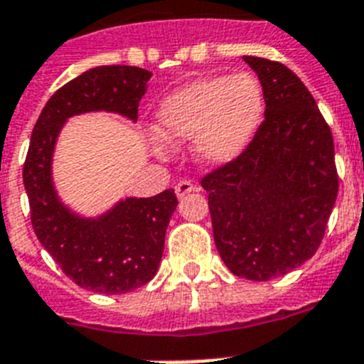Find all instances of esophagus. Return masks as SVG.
Wrapping results in <instances>:
<instances>
[{
    "label": "esophagus",
    "instance_id": "obj_1",
    "mask_svg": "<svg viewBox=\"0 0 364 364\" xmlns=\"http://www.w3.org/2000/svg\"><path fill=\"white\" fill-rule=\"evenodd\" d=\"M198 191L196 185H192L191 181H179L176 185V196L181 200L183 196H187V194H191V192Z\"/></svg>",
    "mask_w": 364,
    "mask_h": 364
}]
</instances>
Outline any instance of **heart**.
<instances>
[{
    "label": "heart",
    "mask_w": 364,
    "mask_h": 364,
    "mask_svg": "<svg viewBox=\"0 0 364 364\" xmlns=\"http://www.w3.org/2000/svg\"><path fill=\"white\" fill-rule=\"evenodd\" d=\"M264 111L259 79L250 72L194 79L168 94L155 111V131L166 144L194 140L200 163L222 166L252 142ZM154 149L163 154L155 140Z\"/></svg>",
    "instance_id": "obj_1"
}]
</instances>
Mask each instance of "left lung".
<instances>
[{
	"instance_id": "8db88e82",
	"label": "left lung",
	"mask_w": 364,
	"mask_h": 364,
	"mask_svg": "<svg viewBox=\"0 0 364 364\" xmlns=\"http://www.w3.org/2000/svg\"><path fill=\"white\" fill-rule=\"evenodd\" d=\"M257 73L264 122L233 163L201 179L213 235L235 276L281 277L322 242L338 192L331 129L301 79L281 63L242 57Z\"/></svg>"
}]
</instances>
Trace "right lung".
Instances as JSON below:
<instances>
[{
	"instance_id": "add662e5",
	"label": "right lung",
	"mask_w": 364,
	"mask_h": 364,
	"mask_svg": "<svg viewBox=\"0 0 364 364\" xmlns=\"http://www.w3.org/2000/svg\"><path fill=\"white\" fill-rule=\"evenodd\" d=\"M151 72L136 66H97L60 87L35 124L23 164L36 237L73 283L100 294H125L157 274L164 235L177 198H120L96 216L73 210L59 196L53 159L64 124L87 112H112L135 124Z\"/></svg>"
}]
</instances>
